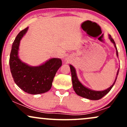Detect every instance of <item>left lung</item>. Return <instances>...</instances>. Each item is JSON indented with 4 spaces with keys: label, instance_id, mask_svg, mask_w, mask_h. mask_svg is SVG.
Wrapping results in <instances>:
<instances>
[{
    "label": "left lung",
    "instance_id": "8db88e82",
    "mask_svg": "<svg viewBox=\"0 0 127 127\" xmlns=\"http://www.w3.org/2000/svg\"><path fill=\"white\" fill-rule=\"evenodd\" d=\"M109 39L110 40V41L114 44V46L116 50V55H117V56L118 57V53L117 48H116V44H115L114 40L112 39V37H111V36L110 35H109ZM70 68L73 88L74 91H75V93H76V94H78V95L84 97V98L90 99V100H99V99L101 98L102 97H103L104 95H106V94H107V93L111 90L112 87H113V85H114L115 82H116L118 75V73H119V70L118 69V70L116 78H115V80L114 82H113V85L110 86V87H109V88H107V90H104V91H94V90H90V89L87 88V87H85V86L83 85L78 80V77H77V75H76V70L75 68H74V67L72 65H70Z\"/></svg>",
    "mask_w": 127,
    "mask_h": 127
}]
</instances>
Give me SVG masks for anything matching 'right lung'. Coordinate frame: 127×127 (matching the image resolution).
<instances>
[{"label":"right lung","instance_id":"obj_1","mask_svg":"<svg viewBox=\"0 0 127 127\" xmlns=\"http://www.w3.org/2000/svg\"><path fill=\"white\" fill-rule=\"evenodd\" d=\"M29 27L21 30L17 36L12 46L9 65L14 82L26 93L39 94L48 91L52 87L55 74L62 66V60L51 59L39 66L32 67L22 62L18 57L20 40Z\"/></svg>","mask_w":127,"mask_h":127}]
</instances>
